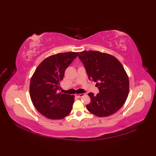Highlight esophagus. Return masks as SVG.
Returning <instances> with one entry per match:
<instances>
[{"instance_id":"1","label":"esophagus","mask_w":156,"mask_h":156,"mask_svg":"<svg viewBox=\"0 0 156 156\" xmlns=\"http://www.w3.org/2000/svg\"><path fill=\"white\" fill-rule=\"evenodd\" d=\"M75 96H76L77 98H81L83 96H84V94H75Z\"/></svg>"}]
</instances>
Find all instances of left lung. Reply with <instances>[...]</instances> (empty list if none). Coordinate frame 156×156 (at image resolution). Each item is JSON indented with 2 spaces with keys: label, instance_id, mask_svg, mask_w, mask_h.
I'll return each instance as SVG.
<instances>
[{
  "label": "left lung",
  "instance_id": "left-lung-1",
  "mask_svg": "<svg viewBox=\"0 0 156 156\" xmlns=\"http://www.w3.org/2000/svg\"><path fill=\"white\" fill-rule=\"evenodd\" d=\"M79 58L85 67L89 79L97 82L100 93L90 92L87 108L92 114L105 117L116 112L128 96L129 83L120 61L111 55L97 51L80 52Z\"/></svg>",
  "mask_w": 156,
  "mask_h": 156
}]
</instances>
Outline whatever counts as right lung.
Wrapping results in <instances>:
<instances>
[{"label": "right lung", "mask_w": 156, "mask_h": 156, "mask_svg": "<svg viewBox=\"0 0 156 156\" xmlns=\"http://www.w3.org/2000/svg\"><path fill=\"white\" fill-rule=\"evenodd\" d=\"M79 53L68 52L48 56L39 64L30 83V96L40 114L52 120L62 119L72 111L74 96L58 92L64 72Z\"/></svg>", "instance_id": "add662e5"}]
</instances>
